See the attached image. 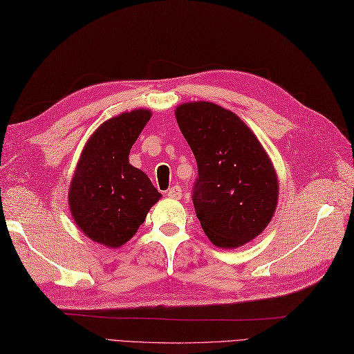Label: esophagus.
I'll return each mask as SVG.
<instances>
[{"label":"esophagus","mask_w":354,"mask_h":354,"mask_svg":"<svg viewBox=\"0 0 354 354\" xmlns=\"http://www.w3.org/2000/svg\"><path fill=\"white\" fill-rule=\"evenodd\" d=\"M167 195H168L169 198L180 199V198H181V187H180V186H173L171 189H168Z\"/></svg>","instance_id":"1"}]
</instances>
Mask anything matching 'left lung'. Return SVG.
I'll list each match as a JSON object with an SVG mask.
<instances>
[{
    "label": "left lung",
    "instance_id": "obj_1",
    "mask_svg": "<svg viewBox=\"0 0 354 354\" xmlns=\"http://www.w3.org/2000/svg\"><path fill=\"white\" fill-rule=\"evenodd\" d=\"M176 119L196 159L192 201L209 241L221 248L252 241L271 222L279 199V178L259 140L213 102L181 104Z\"/></svg>",
    "mask_w": 354,
    "mask_h": 354
}]
</instances>
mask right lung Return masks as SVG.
<instances>
[{
    "label": "right lung",
    "mask_w": 354,
    "mask_h": 354,
    "mask_svg": "<svg viewBox=\"0 0 354 354\" xmlns=\"http://www.w3.org/2000/svg\"><path fill=\"white\" fill-rule=\"evenodd\" d=\"M151 113L125 111L106 120L86 142L68 194L70 212L95 243L118 248L136 235L149 209L162 196L129 151Z\"/></svg>",
    "instance_id": "1"
}]
</instances>
